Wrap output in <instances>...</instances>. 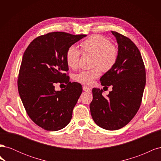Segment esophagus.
Here are the masks:
<instances>
[{
	"mask_svg": "<svg viewBox=\"0 0 161 161\" xmlns=\"http://www.w3.org/2000/svg\"><path fill=\"white\" fill-rule=\"evenodd\" d=\"M82 89H83L84 91H86V92H91V89L89 88V87L87 86H83V87H82Z\"/></svg>",
	"mask_w": 161,
	"mask_h": 161,
	"instance_id": "esophagus-1",
	"label": "esophagus"
}]
</instances>
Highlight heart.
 I'll return each mask as SVG.
<instances>
[{"label":"heart","mask_w":161,"mask_h":161,"mask_svg":"<svg viewBox=\"0 0 161 161\" xmlns=\"http://www.w3.org/2000/svg\"><path fill=\"white\" fill-rule=\"evenodd\" d=\"M82 53L93 55L94 69L82 71L75 75V80L80 83L91 85L101 75V70L108 72L113 69L118 59V50L104 37L100 35L90 36L80 43ZM81 52L75 46H70L66 53V62L69 68L75 69L79 66Z\"/></svg>","instance_id":"b5f03b06"}]
</instances>
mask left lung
Masks as SVG:
<instances>
[{
  "instance_id": "1",
  "label": "left lung",
  "mask_w": 161,
  "mask_h": 161,
  "mask_svg": "<svg viewBox=\"0 0 161 161\" xmlns=\"http://www.w3.org/2000/svg\"><path fill=\"white\" fill-rule=\"evenodd\" d=\"M118 44V59L113 69L100 79L101 85L112 86L107 98L103 91L93 88L90 110L99 127L116 130L124 127L137 113L146 85V70L141 53L130 39L111 31Z\"/></svg>"
}]
</instances>
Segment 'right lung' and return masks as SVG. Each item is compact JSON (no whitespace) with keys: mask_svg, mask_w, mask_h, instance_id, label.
<instances>
[{"mask_svg":"<svg viewBox=\"0 0 161 161\" xmlns=\"http://www.w3.org/2000/svg\"><path fill=\"white\" fill-rule=\"evenodd\" d=\"M85 36L49 33L34 39L23 53L17 80L19 96L29 117L46 130H60L71 120L82 87L68 79L65 56L68 48ZM62 82L66 88L56 91L55 85Z\"/></svg>","mask_w":161,"mask_h":161,"instance_id":"1","label":"right lung"}]
</instances>
